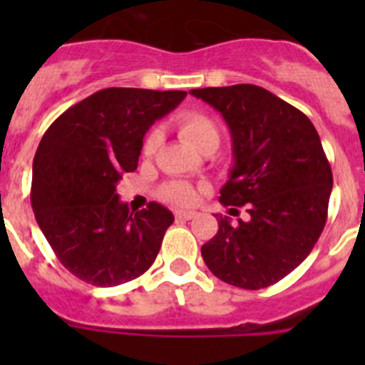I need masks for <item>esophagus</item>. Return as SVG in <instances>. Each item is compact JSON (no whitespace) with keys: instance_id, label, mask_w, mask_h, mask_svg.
Instances as JSON below:
<instances>
[{"instance_id":"obj_1","label":"esophagus","mask_w":365,"mask_h":365,"mask_svg":"<svg viewBox=\"0 0 365 365\" xmlns=\"http://www.w3.org/2000/svg\"><path fill=\"white\" fill-rule=\"evenodd\" d=\"M197 215V212H192V210H177L175 212V217L177 219H182V221H190Z\"/></svg>"}]
</instances>
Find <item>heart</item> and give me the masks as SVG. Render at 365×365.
I'll use <instances>...</instances> for the list:
<instances>
[{
	"mask_svg": "<svg viewBox=\"0 0 365 365\" xmlns=\"http://www.w3.org/2000/svg\"><path fill=\"white\" fill-rule=\"evenodd\" d=\"M175 128L179 131L180 138L199 151L206 150V148H215L217 150L219 143H221V130H219L217 122L208 113H182V115L177 117ZM157 146H159V135H148V138L144 140V155L151 157ZM163 197L168 199L170 202H175V205H192L197 199V192L188 182L173 180V182H168L163 188Z\"/></svg>",
	"mask_w": 365,
	"mask_h": 365,
	"instance_id": "heart-1",
	"label": "heart"
}]
</instances>
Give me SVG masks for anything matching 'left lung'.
Here are the masks:
<instances>
[{
  "instance_id": "8db88e82",
  "label": "left lung",
  "mask_w": 365,
  "mask_h": 365,
  "mask_svg": "<svg viewBox=\"0 0 365 365\" xmlns=\"http://www.w3.org/2000/svg\"><path fill=\"white\" fill-rule=\"evenodd\" d=\"M222 115L232 135L234 166L221 205L250 219L215 215L217 234L201 247L214 276L257 291L291 274L327 221L333 172L312 122L294 106L252 83L192 89Z\"/></svg>"
}]
</instances>
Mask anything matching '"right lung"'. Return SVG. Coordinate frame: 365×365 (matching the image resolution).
Listing matches in <instances>:
<instances>
[{
  "mask_svg": "<svg viewBox=\"0 0 365 365\" xmlns=\"http://www.w3.org/2000/svg\"><path fill=\"white\" fill-rule=\"evenodd\" d=\"M186 91L108 87L63 111L41 137L31 201L63 267L95 287L131 282L153 265L173 214L159 202L130 212L117 193L137 170L143 138Z\"/></svg>",
  "mask_w": 365,
  "mask_h": 365,
  "instance_id": "1",
  "label": "right lung"
}]
</instances>
